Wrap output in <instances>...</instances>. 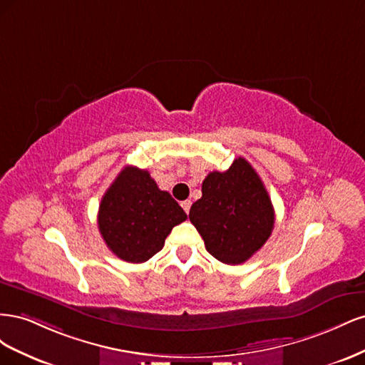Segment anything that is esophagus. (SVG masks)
I'll list each match as a JSON object with an SVG mask.
<instances>
[{"instance_id": "34e87169", "label": "esophagus", "mask_w": 365, "mask_h": 365, "mask_svg": "<svg viewBox=\"0 0 365 365\" xmlns=\"http://www.w3.org/2000/svg\"><path fill=\"white\" fill-rule=\"evenodd\" d=\"M181 207L184 208L185 213H189V212H190V207H192V201H190V200L182 201V202H181Z\"/></svg>"}]
</instances>
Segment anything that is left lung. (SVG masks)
I'll list each match as a JSON object with an SVG mask.
<instances>
[{
  "mask_svg": "<svg viewBox=\"0 0 365 365\" xmlns=\"http://www.w3.org/2000/svg\"><path fill=\"white\" fill-rule=\"evenodd\" d=\"M190 222L207 251L227 264L247 262L274 228V207L257 172L239 157L225 172H210L202 196L190 208Z\"/></svg>",
  "mask_w": 365,
  "mask_h": 365,
  "instance_id": "obj_1",
  "label": "left lung"
}]
</instances>
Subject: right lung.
Returning <instances> with one entry per match:
<instances>
[{"instance_id": "1", "label": "right lung", "mask_w": 365, "mask_h": 365, "mask_svg": "<svg viewBox=\"0 0 365 365\" xmlns=\"http://www.w3.org/2000/svg\"><path fill=\"white\" fill-rule=\"evenodd\" d=\"M187 219L148 170L126 165L102 197L97 224L106 247L129 263H143L164 247L172 228Z\"/></svg>"}]
</instances>
